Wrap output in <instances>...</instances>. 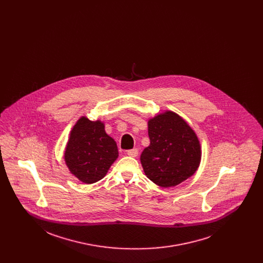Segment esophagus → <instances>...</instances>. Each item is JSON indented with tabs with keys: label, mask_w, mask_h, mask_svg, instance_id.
I'll return each instance as SVG.
<instances>
[{
	"label": "esophagus",
	"mask_w": 263,
	"mask_h": 263,
	"mask_svg": "<svg viewBox=\"0 0 263 263\" xmlns=\"http://www.w3.org/2000/svg\"><path fill=\"white\" fill-rule=\"evenodd\" d=\"M138 153H139L138 149H132V150H128L126 152V154H127L128 156H130V157H137V156H138Z\"/></svg>",
	"instance_id": "34e87169"
}]
</instances>
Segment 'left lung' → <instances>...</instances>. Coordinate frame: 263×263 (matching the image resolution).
<instances>
[{
	"instance_id": "left-lung-1",
	"label": "left lung",
	"mask_w": 263,
	"mask_h": 263,
	"mask_svg": "<svg viewBox=\"0 0 263 263\" xmlns=\"http://www.w3.org/2000/svg\"><path fill=\"white\" fill-rule=\"evenodd\" d=\"M148 126L150 146L141 155L147 177L161 187H171L193 175L200 161V146L187 123L167 111L150 119Z\"/></svg>"
}]
</instances>
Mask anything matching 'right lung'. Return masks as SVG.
Wrapping results in <instances>:
<instances>
[{
	"instance_id": "right-lung-1",
	"label": "right lung",
	"mask_w": 263,
	"mask_h": 263,
	"mask_svg": "<svg viewBox=\"0 0 263 263\" xmlns=\"http://www.w3.org/2000/svg\"><path fill=\"white\" fill-rule=\"evenodd\" d=\"M118 157L116 143L106 135L104 124L82 117L76 123L65 160L72 174L84 183L91 184L102 179Z\"/></svg>"
}]
</instances>
